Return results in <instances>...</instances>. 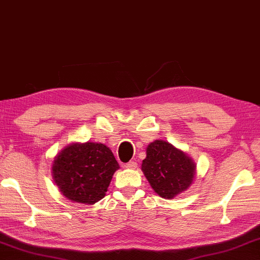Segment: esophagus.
Here are the masks:
<instances>
[{
    "mask_svg": "<svg viewBox=\"0 0 260 260\" xmlns=\"http://www.w3.org/2000/svg\"><path fill=\"white\" fill-rule=\"evenodd\" d=\"M124 167L128 170H135L136 167H138V164H136V161H129V162H127V164H125Z\"/></svg>",
    "mask_w": 260,
    "mask_h": 260,
    "instance_id": "1",
    "label": "esophagus"
}]
</instances>
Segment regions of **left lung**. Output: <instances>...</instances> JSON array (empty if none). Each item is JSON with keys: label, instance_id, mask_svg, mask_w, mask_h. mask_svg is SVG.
Listing matches in <instances>:
<instances>
[{"label": "left lung", "instance_id": "1", "mask_svg": "<svg viewBox=\"0 0 260 260\" xmlns=\"http://www.w3.org/2000/svg\"><path fill=\"white\" fill-rule=\"evenodd\" d=\"M192 158L164 140H155L147 147L141 170L157 195L172 200L186 191L196 178Z\"/></svg>", "mask_w": 260, "mask_h": 260}]
</instances>
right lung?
<instances>
[{
  "label": "right lung",
  "mask_w": 260,
  "mask_h": 260,
  "mask_svg": "<svg viewBox=\"0 0 260 260\" xmlns=\"http://www.w3.org/2000/svg\"><path fill=\"white\" fill-rule=\"evenodd\" d=\"M117 170L119 164L105 144L73 142L55 156L51 175L68 200L93 205L105 196Z\"/></svg>",
  "instance_id": "add662e5"
}]
</instances>
